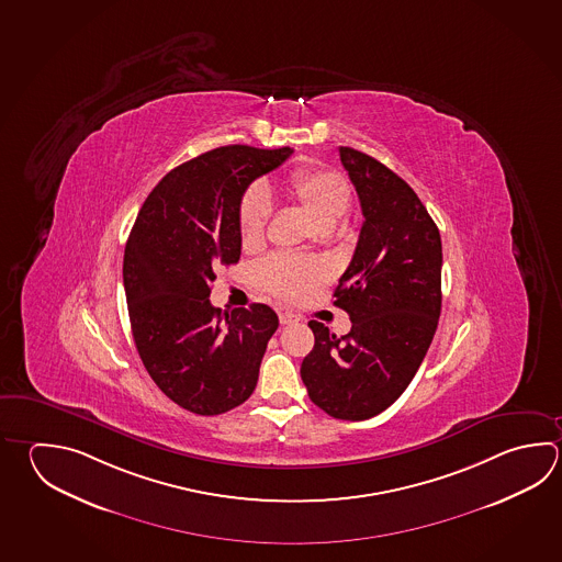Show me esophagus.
I'll return each instance as SVG.
<instances>
[{"instance_id":"1","label":"esophagus","mask_w":562,"mask_h":562,"mask_svg":"<svg viewBox=\"0 0 562 562\" xmlns=\"http://www.w3.org/2000/svg\"><path fill=\"white\" fill-rule=\"evenodd\" d=\"M278 318H280V324H282V326H288V324H294V322H297L296 314H292V312H280V314H278Z\"/></svg>"}]
</instances>
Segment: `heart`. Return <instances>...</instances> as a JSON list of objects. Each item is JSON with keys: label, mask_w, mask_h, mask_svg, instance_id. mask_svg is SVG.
<instances>
[{"label": "heart", "mask_w": 562, "mask_h": 562, "mask_svg": "<svg viewBox=\"0 0 562 562\" xmlns=\"http://www.w3.org/2000/svg\"><path fill=\"white\" fill-rule=\"evenodd\" d=\"M286 191L304 211L328 231L350 211L351 187L344 175L328 169H297L288 177ZM272 214V196L262 184L244 192L238 212L240 240L246 250L265 243L266 226ZM326 274L316 260H297L290 256H272L258 268L260 284L282 300H297Z\"/></svg>", "instance_id": "heart-1"}]
</instances>
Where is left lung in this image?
Segmentation results:
<instances>
[{
  "label": "left lung",
  "instance_id": "1",
  "mask_svg": "<svg viewBox=\"0 0 562 562\" xmlns=\"http://www.w3.org/2000/svg\"><path fill=\"white\" fill-rule=\"evenodd\" d=\"M360 196V238L334 304L350 314L338 338L312 319L314 348L300 375L310 400L336 419L387 409L414 380L441 314V236L415 194L380 160L339 147Z\"/></svg>",
  "mask_w": 562,
  "mask_h": 562
}]
</instances>
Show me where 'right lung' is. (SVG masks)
Returning a JSON list of instances; mask_svg holds the SVG:
<instances>
[{
  "label": "right lung",
  "mask_w": 562,
  "mask_h": 562,
  "mask_svg": "<svg viewBox=\"0 0 562 562\" xmlns=\"http://www.w3.org/2000/svg\"><path fill=\"white\" fill-rule=\"evenodd\" d=\"M294 150L228 145L170 170L128 234L123 284L143 366L160 392L196 415H221L255 392L268 339L266 304H211L218 266L240 260L238 212L252 180Z\"/></svg>",
  "instance_id": "right-lung-1"
}]
</instances>
